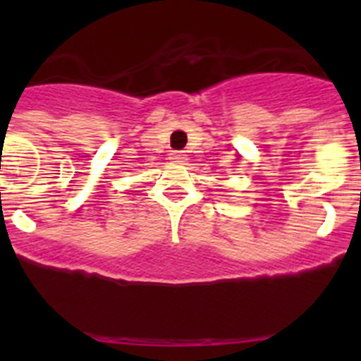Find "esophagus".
<instances>
[{"instance_id":"34e87169","label":"esophagus","mask_w":361,"mask_h":361,"mask_svg":"<svg viewBox=\"0 0 361 361\" xmlns=\"http://www.w3.org/2000/svg\"><path fill=\"white\" fill-rule=\"evenodd\" d=\"M170 159L175 162H186V155H184V152H173Z\"/></svg>"}]
</instances>
